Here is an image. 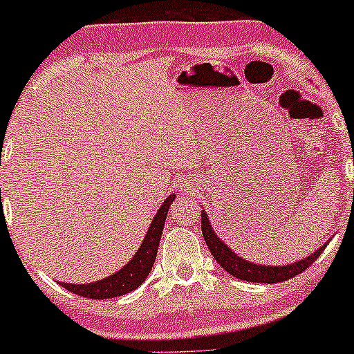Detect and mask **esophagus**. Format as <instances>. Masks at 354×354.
<instances>
[{"label": "esophagus", "mask_w": 354, "mask_h": 354, "mask_svg": "<svg viewBox=\"0 0 354 354\" xmlns=\"http://www.w3.org/2000/svg\"><path fill=\"white\" fill-rule=\"evenodd\" d=\"M185 187H187V185H185Z\"/></svg>", "instance_id": "1"}]
</instances>
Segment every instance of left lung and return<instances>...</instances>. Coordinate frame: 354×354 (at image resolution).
Returning <instances> with one entry per match:
<instances>
[{
	"mask_svg": "<svg viewBox=\"0 0 354 354\" xmlns=\"http://www.w3.org/2000/svg\"><path fill=\"white\" fill-rule=\"evenodd\" d=\"M202 234L203 240H205L207 246H209L210 253L216 259V262L223 267L226 272H230L231 276L238 277L241 281H250V283H281V281H288L291 277L298 276L303 270L308 269L313 263V260L319 259L322 255L324 248L327 245L320 246L317 252H313L312 255H308L306 259L298 260L295 263H289V266H262V263H253L250 260L241 259L238 257L233 250L230 248L224 241H221V238L214 233L212 224H210L209 216L202 210Z\"/></svg>",
	"mask_w": 354,
	"mask_h": 354,
	"instance_id": "obj_1",
	"label": "left lung"
}]
</instances>
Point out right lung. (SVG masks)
Segmentation results:
<instances>
[{
  "mask_svg": "<svg viewBox=\"0 0 354 354\" xmlns=\"http://www.w3.org/2000/svg\"><path fill=\"white\" fill-rule=\"evenodd\" d=\"M176 198V195H169L164 203L160 205V209L157 210L154 221L149 226L147 234H145L144 241H142L140 248L137 250V253L133 255V259L127 263L124 267H121L118 272H114L113 276L104 277L101 281H95V283L88 284H68V283H59L63 288L68 291L75 292V295L85 296V298L92 299H108V298H116V296L127 295V292L133 291L140 286L145 281V277L149 276V272L152 270V266L156 262L157 248H159L160 234H162L164 223H166L167 210H169L171 203Z\"/></svg>",
  "mask_w": 354,
  "mask_h": 354,
  "instance_id": "obj_1",
  "label": "right lung"
}]
</instances>
